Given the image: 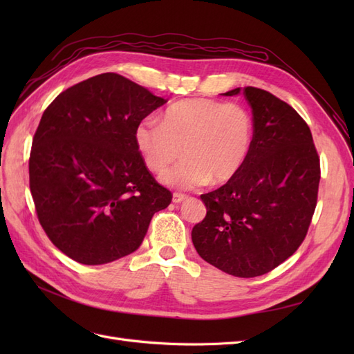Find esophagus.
I'll use <instances>...</instances> for the list:
<instances>
[{
  "label": "esophagus",
  "mask_w": 354,
  "mask_h": 354,
  "mask_svg": "<svg viewBox=\"0 0 354 354\" xmlns=\"http://www.w3.org/2000/svg\"><path fill=\"white\" fill-rule=\"evenodd\" d=\"M186 198H187V196L183 195V194H174V195H173V202H174V203H180V202H183Z\"/></svg>",
  "instance_id": "34e87169"
}]
</instances>
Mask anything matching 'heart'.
Instances as JSON below:
<instances>
[{
    "mask_svg": "<svg viewBox=\"0 0 354 354\" xmlns=\"http://www.w3.org/2000/svg\"><path fill=\"white\" fill-rule=\"evenodd\" d=\"M134 138L146 165L155 173L167 169L183 149L186 158L165 171L160 181L192 190L212 178L223 183L239 173L251 152L254 122L241 104L187 99L167 108L160 122L145 118L136 127Z\"/></svg>",
    "mask_w": 354,
    "mask_h": 354,
    "instance_id": "heart-1",
    "label": "heart"
}]
</instances>
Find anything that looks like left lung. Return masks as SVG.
<instances>
[{"instance_id":"obj_1","label":"left lung","mask_w":354,"mask_h":354,"mask_svg":"<svg viewBox=\"0 0 354 354\" xmlns=\"http://www.w3.org/2000/svg\"><path fill=\"white\" fill-rule=\"evenodd\" d=\"M252 109L248 159L226 185L201 195L207 216L192 230L198 254L224 273L255 277L289 259L304 241L317 202L320 164L301 116L272 93L245 87Z\"/></svg>"}]
</instances>
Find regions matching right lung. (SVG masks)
Here are the masks:
<instances>
[{"instance_id": "obj_1", "label": "right lung", "mask_w": 354, "mask_h": 354, "mask_svg": "<svg viewBox=\"0 0 354 354\" xmlns=\"http://www.w3.org/2000/svg\"><path fill=\"white\" fill-rule=\"evenodd\" d=\"M165 99L118 73H100L57 97L32 140L29 186L42 229L69 259L115 261L142 245L173 195L136 146V127Z\"/></svg>"}]
</instances>
